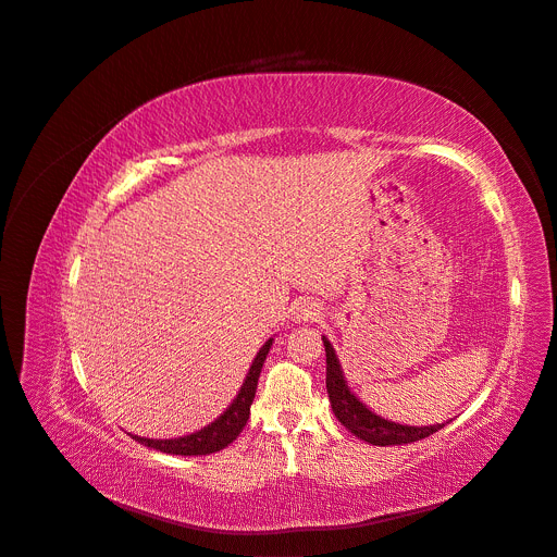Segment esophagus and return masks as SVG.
I'll list each match as a JSON object with an SVG mask.
<instances>
[{
    "mask_svg": "<svg viewBox=\"0 0 557 557\" xmlns=\"http://www.w3.org/2000/svg\"><path fill=\"white\" fill-rule=\"evenodd\" d=\"M294 318L296 320H305V323H315V320L323 318V307H320L313 300H302V302L296 305Z\"/></svg>",
    "mask_w": 557,
    "mask_h": 557,
    "instance_id": "obj_1",
    "label": "esophagus"
}]
</instances>
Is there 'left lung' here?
<instances>
[{
    "mask_svg": "<svg viewBox=\"0 0 557 557\" xmlns=\"http://www.w3.org/2000/svg\"><path fill=\"white\" fill-rule=\"evenodd\" d=\"M323 345H325V357H327V395L334 408V416L347 431H352L357 437H361V441L370 445L386 447V445L418 443L422 437H429L431 433H435L437 429H443V424H433V426L395 424L368 411V408L355 397V393H349L334 347L325 336H323Z\"/></svg>",
    "mask_w": 557,
    "mask_h": 557,
    "instance_id": "1",
    "label": "left lung"
}]
</instances>
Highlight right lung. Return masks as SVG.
Wrapping results in <instances>:
<instances>
[{"label":"right lung","mask_w":557,"mask_h":557,"mask_svg":"<svg viewBox=\"0 0 557 557\" xmlns=\"http://www.w3.org/2000/svg\"><path fill=\"white\" fill-rule=\"evenodd\" d=\"M271 345H273V338H269L267 345L259 349L239 395L234 397V401L225 408V413L221 418H216L212 424L202 426L200 431L185 435V437H171V441H153V437L133 435L135 441L146 447H151V449H158L164 454H175V456H205V454H214V451L225 449L232 441H237V435L244 431V426L250 418V404L255 399L259 372H261L263 361H267Z\"/></svg>","instance_id":"add662e5"}]
</instances>
